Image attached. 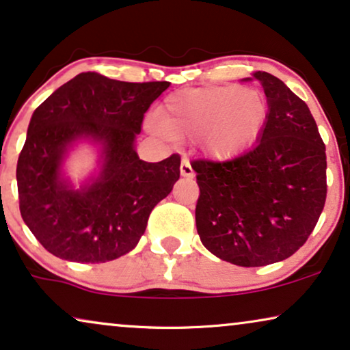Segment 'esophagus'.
I'll return each instance as SVG.
<instances>
[{
  "instance_id": "34e87169",
  "label": "esophagus",
  "mask_w": 350,
  "mask_h": 350,
  "mask_svg": "<svg viewBox=\"0 0 350 350\" xmlns=\"http://www.w3.org/2000/svg\"><path fill=\"white\" fill-rule=\"evenodd\" d=\"M180 174L184 176V178H193V167L190 165V161L187 158H184L183 161H180Z\"/></svg>"
}]
</instances>
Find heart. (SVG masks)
<instances>
[{
  "instance_id": "obj_1",
  "label": "heart",
  "mask_w": 350,
  "mask_h": 350,
  "mask_svg": "<svg viewBox=\"0 0 350 350\" xmlns=\"http://www.w3.org/2000/svg\"><path fill=\"white\" fill-rule=\"evenodd\" d=\"M269 105L262 92L240 86H206L167 96L158 110L163 131L197 139L204 155L226 161L239 157L262 134Z\"/></svg>"
}]
</instances>
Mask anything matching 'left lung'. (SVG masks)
Listing matches in <instances>:
<instances>
[{"label": "left lung", "mask_w": 350, "mask_h": 350, "mask_svg": "<svg viewBox=\"0 0 350 350\" xmlns=\"http://www.w3.org/2000/svg\"><path fill=\"white\" fill-rule=\"evenodd\" d=\"M253 78L269 102L258 146L232 160L192 165L200 187V240L214 256L241 267L295 254L327 200V153L309 107L273 75L256 72Z\"/></svg>", "instance_id": "1"}]
</instances>
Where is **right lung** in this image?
Here are the masks:
<instances>
[{
    "label": "right lung",
    "instance_id": "add662e5",
    "mask_svg": "<svg viewBox=\"0 0 350 350\" xmlns=\"http://www.w3.org/2000/svg\"><path fill=\"white\" fill-rule=\"evenodd\" d=\"M167 86L85 72L33 111L17 160L18 208L51 254L94 264L137 245L152 209L180 176L178 153L147 163L134 150L144 113ZM81 137L103 144L105 165L94 183L75 191L59 178V163L69 144Z\"/></svg>",
    "mask_w": 350,
    "mask_h": 350
}]
</instances>
